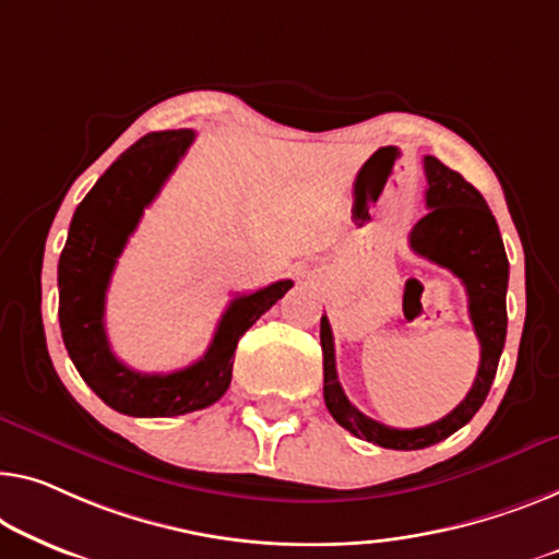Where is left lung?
I'll use <instances>...</instances> for the list:
<instances>
[{"instance_id":"obj_1","label":"left lung","mask_w":559,"mask_h":559,"mask_svg":"<svg viewBox=\"0 0 559 559\" xmlns=\"http://www.w3.org/2000/svg\"><path fill=\"white\" fill-rule=\"evenodd\" d=\"M427 173V207L429 213L409 233L414 253L452 271L466 288L469 319L479 338V369L469 394L444 419L419 429H394L364 416L348 402L338 384L333 333L326 316H321V352H323V402L346 431L386 449H424L462 429L479 406L485 404L492 386L499 356L507 336V261L502 236L485 198L460 173L449 170L437 157H424Z\"/></svg>"}]
</instances>
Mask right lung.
Returning <instances> with one entry per match:
<instances>
[{
  "label": "right lung",
  "mask_w": 559,
  "mask_h": 559,
  "mask_svg": "<svg viewBox=\"0 0 559 559\" xmlns=\"http://www.w3.org/2000/svg\"><path fill=\"white\" fill-rule=\"evenodd\" d=\"M193 138V130L150 132L124 150L78 205L60 255L57 286L67 354L85 384L128 416H178L218 402L230 386L240 336L294 286V281H276L233 298L203 359L180 371L140 373L112 354L105 296L115 263Z\"/></svg>",
  "instance_id": "add662e5"
}]
</instances>
